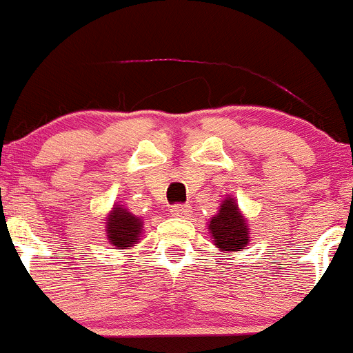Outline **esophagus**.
I'll use <instances>...</instances> for the list:
<instances>
[{
    "label": "esophagus",
    "instance_id": "esophagus-1",
    "mask_svg": "<svg viewBox=\"0 0 353 353\" xmlns=\"http://www.w3.org/2000/svg\"><path fill=\"white\" fill-rule=\"evenodd\" d=\"M171 213H173L174 216H185L190 213V206L183 205V203H176V205L171 206Z\"/></svg>",
    "mask_w": 353,
    "mask_h": 353
}]
</instances>
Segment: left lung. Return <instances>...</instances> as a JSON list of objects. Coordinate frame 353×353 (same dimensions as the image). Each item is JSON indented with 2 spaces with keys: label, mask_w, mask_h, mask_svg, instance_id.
Wrapping results in <instances>:
<instances>
[{
  "label": "left lung",
  "mask_w": 353,
  "mask_h": 353,
  "mask_svg": "<svg viewBox=\"0 0 353 353\" xmlns=\"http://www.w3.org/2000/svg\"><path fill=\"white\" fill-rule=\"evenodd\" d=\"M215 245L222 250L238 252L248 243V228L232 199H225L208 225Z\"/></svg>",
  "instance_id": "1"
}]
</instances>
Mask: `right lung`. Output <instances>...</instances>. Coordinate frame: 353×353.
Returning a JSON list of instances; mask_svg holds the SVG:
<instances>
[{
  "label": "right lung",
  "mask_w": 353,
  "mask_h": 353,
  "mask_svg": "<svg viewBox=\"0 0 353 353\" xmlns=\"http://www.w3.org/2000/svg\"><path fill=\"white\" fill-rule=\"evenodd\" d=\"M141 221L128 210L113 208V213L106 221V236H108L110 243L117 248L131 247L137 243L138 236L141 232Z\"/></svg>",
  "instance_id": "1"
}]
</instances>
